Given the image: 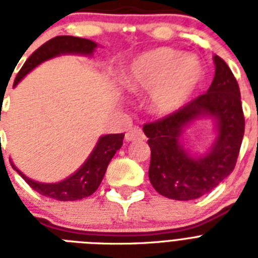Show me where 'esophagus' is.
<instances>
[{
  "mask_svg": "<svg viewBox=\"0 0 258 258\" xmlns=\"http://www.w3.org/2000/svg\"><path fill=\"white\" fill-rule=\"evenodd\" d=\"M145 139V134L141 130V127H133L130 128L125 134V141L127 142H135V141H143Z\"/></svg>",
  "mask_w": 258,
  "mask_h": 258,
  "instance_id": "34e87169",
  "label": "esophagus"
}]
</instances>
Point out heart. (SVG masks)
<instances>
[{"mask_svg": "<svg viewBox=\"0 0 258 258\" xmlns=\"http://www.w3.org/2000/svg\"><path fill=\"white\" fill-rule=\"evenodd\" d=\"M205 78L202 62L171 48H157L131 60L121 83L131 92H149L150 111L162 116L178 112Z\"/></svg>", "mask_w": 258, "mask_h": 258, "instance_id": "b5f03b06", "label": "heart"}]
</instances>
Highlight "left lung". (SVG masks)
Listing matches in <instances>:
<instances>
[{"label":"left lung","mask_w":258,"mask_h":258,"mask_svg":"<svg viewBox=\"0 0 258 258\" xmlns=\"http://www.w3.org/2000/svg\"><path fill=\"white\" fill-rule=\"evenodd\" d=\"M213 60L216 75L208 92L143 127L151 149L150 182L170 200H196L212 191L230 175L240 153L245 131L240 88L228 64L218 56ZM201 118L212 119L216 138L206 153L192 154L181 135Z\"/></svg>","instance_id":"left-lung-1"}]
</instances>
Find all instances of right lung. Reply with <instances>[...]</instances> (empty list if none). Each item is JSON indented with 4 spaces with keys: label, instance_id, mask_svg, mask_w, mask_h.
<instances>
[{
    "label": "right lung",
    "instance_id": "add662e5",
    "mask_svg": "<svg viewBox=\"0 0 258 258\" xmlns=\"http://www.w3.org/2000/svg\"><path fill=\"white\" fill-rule=\"evenodd\" d=\"M96 48V42L92 40H87V38L74 37V36H57L52 38L44 45L40 46L37 50H34L32 56L26 60L14 80V86H17L30 71H33L36 67L44 61H48L50 58L58 57L61 54H80V56L91 57ZM123 138H124V134L101 135L96 146L93 147L92 153L89 154V157L80 166V169L76 170L72 175L66 179L54 182V183H45V182L30 179L29 176H26L24 172L16 167L13 162L10 161V163H12V167L26 180V183L33 190L40 192L41 196L57 201L83 200L93 194L100 186L107 171V166L123 145Z\"/></svg>",
    "mask_w": 258,
    "mask_h": 258
}]
</instances>
